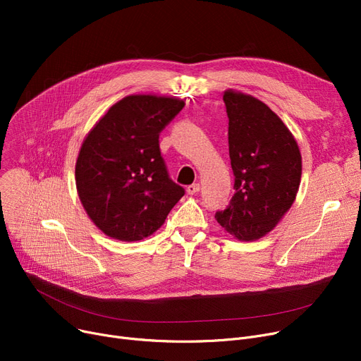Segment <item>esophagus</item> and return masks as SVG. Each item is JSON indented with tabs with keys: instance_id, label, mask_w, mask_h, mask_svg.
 I'll return each instance as SVG.
<instances>
[{
	"instance_id": "34e87169",
	"label": "esophagus",
	"mask_w": 361,
	"mask_h": 361,
	"mask_svg": "<svg viewBox=\"0 0 361 361\" xmlns=\"http://www.w3.org/2000/svg\"><path fill=\"white\" fill-rule=\"evenodd\" d=\"M200 190V184L199 183H193L190 185H187V193L188 195H196Z\"/></svg>"
}]
</instances>
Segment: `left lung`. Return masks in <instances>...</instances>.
<instances>
[{
    "label": "left lung",
    "instance_id": "obj_1",
    "mask_svg": "<svg viewBox=\"0 0 361 361\" xmlns=\"http://www.w3.org/2000/svg\"><path fill=\"white\" fill-rule=\"evenodd\" d=\"M234 196L215 218L241 241L272 231L295 200L301 154L291 131L276 114L252 94L225 90Z\"/></svg>",
    "mask_w": 361,
    "mask_h": 361
}]
</instances>
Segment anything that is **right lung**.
<instances>
[{"mask_svg":"<svg viewBox=\"0 0 361 361\" xmlns=\"http://www.w3.org/2000/svg\"><path fill=\"white\" fill-rule=\"evenodd\" d=\"M183 106L177 98L130 94L83 140L75 187L86 214L108 237H149L184 196V188L169 178L159 149V133Z\"/></svg>","mask_w":361,"mask_h":361,"instance_id":"right-lung-1","label":"right lung"}]
</instances>
